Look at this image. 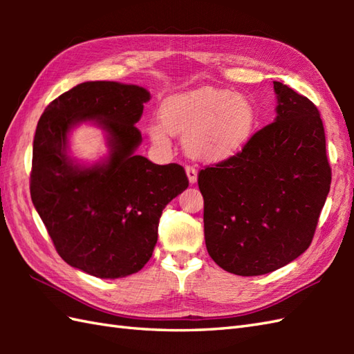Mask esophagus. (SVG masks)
<instances>
[{"label":"esophagus","mask_w":354,"mask_h":354,"mask_svg":"<svg viewBox=\"0 0 354 354\" xmlns=\"http://www.w3.org/2000/svg\"><path fill=\"white\" fill-rule=\"evenodd\" d=\"M185 173H187V178H189V183L192 185L196 184V181H198V170L194 169V167H192V165H187Z\"/></svg>","instance_id":"1"}]
</instances>
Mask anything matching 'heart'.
Instances as JSON below:
<instances>
[{
	"mask_svg": "<svg viewBox=\"0 0 354 354\" xmlns=\"http://www.w3.org/2000/svg\"><path fill=\"white\" fill-rule=\"evenodd\" d=\"M161 124L150 123L147 135L167 149L170 135L184 137L185 152L207 162L230 160L252 138L257 111L246 97L213 86H202L167 97L160 108Z\"/></svg>",
	"mask_w": 354,
	"mask_h": 354,
	"instance_id": "1",
	"label": "heart"
}]
</instances>
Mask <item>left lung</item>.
Segmentation results:
<instances>
[{"label":"left lung","mask_w":354,"mask_h":354,"mask_svg":"<svg viewBox=\"0 0 354 354\" xmlns=\"http://www.w3.org/2000/svg\"><path fill=\"white\" fill-rule=\"evenodd\" d=\"M274 93V123L198 179L209 257L242 277L272 272L310 246L332 183L317 106L281 82Z\"/></svg>","instance_id":"obj_1"}]
</instances>
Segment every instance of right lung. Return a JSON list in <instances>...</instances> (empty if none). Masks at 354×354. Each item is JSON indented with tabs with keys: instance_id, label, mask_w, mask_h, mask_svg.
<instances>
[{
	"instance_id": "1",
	"label": "right lung",
	"mask_w": 354,
	"mask_h": 354,
	"mask_svg": "<svg viewBox=\"0 0 354 354\" xmlns=\"http://www.w3.org/2000/svg\"><path fill=\"white\" fill-rule=\"evenodd\" d=\"M146 88L84 82L53 100L37 122L30 194L59 255L82 272L114 280L138 272L152 257L158 222L189 187L178 164L158 165L137 155L135 127ZM80 124L100 129L109 152L88 163L71 155Z\"/></svg>"
}]
</instances>
